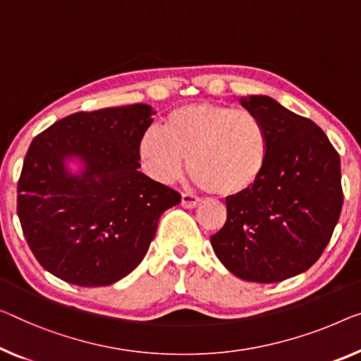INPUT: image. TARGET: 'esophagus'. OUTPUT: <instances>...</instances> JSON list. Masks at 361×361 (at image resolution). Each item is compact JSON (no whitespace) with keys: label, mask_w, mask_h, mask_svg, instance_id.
I'll return each mask as SVG.
<instances>
[{"label":"esophagus","mask_w":361,"mask_h":361,"mask_svg":"<svg viewBox=\"0 0 361 361\" xmlns=\"http://www.w3.org/2000/svg\"><path fill=\"white\" fill-rule=\"evenodd\" d=\"M199 201H201V199H199L195 195H190V192H183V195H181V206L186 207V209L196 207Z\"/></svg>","instance_id":"1"}]
</instances>
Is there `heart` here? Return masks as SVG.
I'll return each mask as SVG.
<instances>
[{"instance_id":"obj_1","label":"heart","mask_w":361,"mask_h":361,"mask_svg":"<svg viewBox=\"0 0 361 361\" xmlns=\"http://www.w3.org/2000/svg\"><path fill=\"white\" fill-rule=\"evenodd\" d=\"M139 159L150 178L171 183L188 159L192 178L219 196L243 195L264 173L269 134L250 110L212 104L183 105L166 116L165 131L149 128Z\"/></svg>"}]
</instances>
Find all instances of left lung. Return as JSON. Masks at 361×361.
<instances>
[{
	"label": "left lung",
	"instance_id": "8db88e82",
	"mask_svg": "<svg viewBox=\"0 0 361 361\" xmlns=\"http://www.w3.org/2000/svg\"><path fill=\"white\" fill-rule=\"evenodd\" d=\"M269 134L259 181L227 197V222L211 236L220 262L248 282L295 277L319 259L342 211L341 157L324 131L267 95L241 97Z\"/></svg>",
	"mask_w": 361,
	"mask_h": 361
}]
</instances>
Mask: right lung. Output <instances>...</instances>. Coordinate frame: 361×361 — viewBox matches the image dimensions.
I'll return each mask as SVG.
<instances>
[{
    "instance_id": "add662e5",
    "label": "right lung",
    "mask_w": 361,
    "mask_h": 361,
    "mask_svg": "<svg viewBox=\"0 0 361 361\" xmlns=\"http://www.w3.org/2000/svg\"><path fill=\"white\" fill-rule=\"evenodd\" d=\"M155 111L134 104L73 113L39 134L18 183V215L43 269L80 287L139 266L178 192L144 175L139 141Z\"/></svg>"
}]
</instances>
